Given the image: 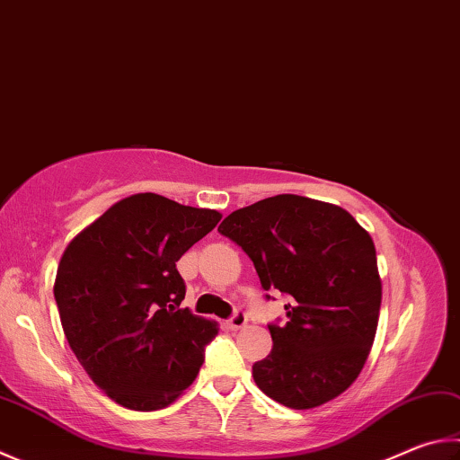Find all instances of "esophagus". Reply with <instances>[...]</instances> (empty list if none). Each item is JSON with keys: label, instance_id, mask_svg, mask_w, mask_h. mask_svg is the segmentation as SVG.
<instances>
[{"label": "esophagus", "instance_id": "1", "mask_svg": "<svg viewBox=\"0 0 460 460\" xmlns=\"http://www.w3.org/2000/svg\"><path fill=\"white\" fill-rule=\"evenodd\" d=\"M245 325H247V314L239 307V310L233 312V315L229 317V328L241 330V328H245Z\"/></svg>", "mask_w": 460, "mask_h": 460}]
</instances>
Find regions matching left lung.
<instances>
[{
	"label": "left lung",
	"instance_id": "left-lung-1",
	"mask_svg": "<svg viewBox=\"0 0 460 460\" xmlns=\"http://www.w3.org/2000/svg\"><path fill=\"white\" fill-rule=\"evenodd\" d=\"M219 233L252 259L270 291L288 297L273 348L253 364L267 396L294 411L322 406L362 372L378 325L382 283L372 237L341 207L297 195L233 211Z\"/></svg>",
	"mask_w": 460,
	"mask_h": 460
}]
</instances>
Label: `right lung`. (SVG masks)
<instances>
[{"mask_svg":"<svg viewBox=\"0 0 460 460\" xmlns=\"http://www.w3.org/2000/svg\"><path fill=\"white\" fill-rule=\"evenodd\" d=\"M221 215L140 193L72 239L54 297L72 352L100 390L130 411L169 406L197 378L217 325L181 310L177 261Z\"/></svg>","mask_w":460,"mask_h":460,"instance_id":"obj_1","label":"right lung"}]
</instances>
